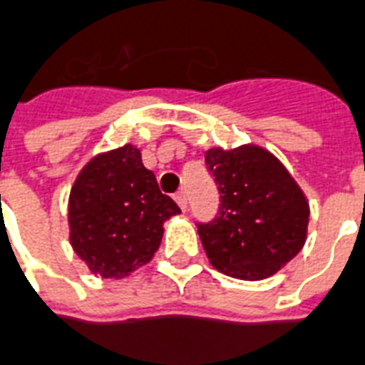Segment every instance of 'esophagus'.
Returning <instances> with one entry per match:
<instances>
[{
	"mask_svg": "<svg viewBox=\"0 0 365 365\" xmlns=\"http://www.w3.org/2000/svg\"><path fill=\"white\" fill-rule=\"evenodd\" d=\"M175 200H177V204L180 205V210H182V212H186V210H188V198H186L185 192L177 194V196H175Z\"/></svg>",
	"mask_w": 365,
	"mask_h": 365,
	"instance_id": "obj_1",
	"label": "esophagus"
}]
</instances>
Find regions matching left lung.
Listing matches in <instances>:
<instances>
[{"mask_svg":"<svg viewBox=\"0 0 365 365\" xmlns=\"http://www.w3.org/2000/svg\"><path fill=\"white\" fill-rule=\"evenodd\" d=\"M205 165L219 188V215L198 225L215 269L242 281L275 275L302 250L309 204L287 167L265 148H212Z\"/></svg>","mask_w":365,"mask_h":365,"instance_id":"obj_1","label":"left lung"}]
</instances>
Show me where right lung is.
Listing matches in <instances>:
<instances>
[{"label":"right lung","instance_id":"obj_1","mask_svg":"<svg viewBox=\"0 0 365 365\" xmlns=\"http://www.w3.org/2000/svg\"><path fill=\"white\" fill-rule=\"evenodd\" d=\"M177 213L140 150L125 144L98 153L78 173L68 194V240L94 275L125 279L152 259L163 223Z\"/></svg>","mask_w":365,"mask_h":365}]
</instances>
